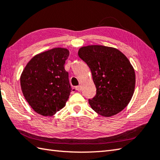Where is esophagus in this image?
<instances>
[{
  "label": "esophagus",
  "instance_id": "esophagus-1",
  "mask_svg": "<svg viewBox=\"0 0 160 160\" xmlns=\"http://www.w3.org/2000/svg\"><path fill=\"white\" fill-rule=\"evenodd\" d=\"M76 89L77 91H78V92H80L82 88H81V86H77V87H76Z\"/></svg>",
  "mask_w": 160,
  "mask_h": 160
}]
</instances>
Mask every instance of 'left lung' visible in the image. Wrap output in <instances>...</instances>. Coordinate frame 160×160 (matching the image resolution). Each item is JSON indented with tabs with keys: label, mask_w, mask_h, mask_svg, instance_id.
Returning a JSON list of instances; mask_svg holds the SVG:
<instances>
[{
	"label": "left lung",
	"mask_w": 160,
	"mask_h": 160,
	"mask_svg": "<svg viewBox=\"0 0 160 160\" xmlns=\"http://www.w3.org/2000/svg\"><path fill=\"white\" fill-rule=\"evenodd\" d=\"M80 58L92 72L96 94L89 100L91 108L105 117L119 113L129 104L135 88V72L123 52L101 45L82 46Z\"/></svg>",
	"instance_id": "8db88e82"
}]
</instances>
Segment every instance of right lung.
Returning a JSON list of instances; mask_svg holds the SVG:
<instances>
[{"label":"right lung","instance_id":"right-lung-1","mask_svg":"<svg viewBox=\"0 0 160 160\" xmlns=\"http://www.w3.org/2000/svg\"><path fill=\"white\" fill-rule=\"evenodd\" d=\"M69 51L54 48L39 53L28 62L20 83L25 98L34 112L51 117L63 108L71 89L64 64Z\"/></svg>","mask_w":160,"mask_h":160}]
</instances>
